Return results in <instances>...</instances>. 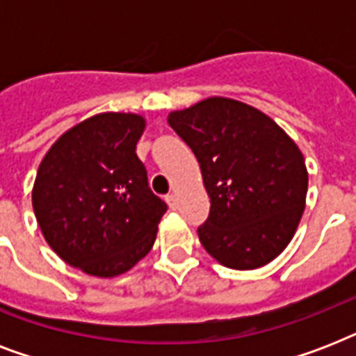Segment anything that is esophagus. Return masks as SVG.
Returning a JSON list of instances; mask_svg holds the SVG:
<instances>
[{
  "instance_id": "1",
  "label": "esophagus",
  "mask_w": 356,
  "mask_h": 356,
  "mask_svg": "<svg viewBox=\"0 0 356 356\" xmlns=\"http://www.w3.org/2000/svg\"><path fill=\"white\" fill-rule=\"evenodd\" d=\"M166 203L170 205V209H175L177 207V195L175 194H168L166 195Z\"/></svg>"
}]
</instances>
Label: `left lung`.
<instances>
[{
  "label": "left lung",
  "instance_id": "obj_1",
  "mask_svg": "<svg viewBox=\"0 0 356 356\" xmlns=\"http://www.w3.org/2000/svg\"><path fill=\"white\" fill-rule=\"evenodd\" d=\"M200 162L211 212L197 234L220 264L254 270L282 253L303 216L309 173L270 116L227 97L170 113Z\"/></svg>",
  "mask_w": 356,
  "mask_h": 356
}]
</instances>
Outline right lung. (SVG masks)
<instances>
[{"label": "right lung", "instance_id": "obj_1", "mask_svg": "<svg viewBox=\"0 0 356 356\" xmlns=\"http://www.w3.org/2000/svg\"><path fill=\"white\" fill-rule=\"evenodd\" d=\"M138 114H96L60 136L38 166L33 209L55 253L88 275L116 277L149 253L168 211L151 192Z\"/></svg>", "mask_w": 356, "mask_h": 356}]
</instances>
